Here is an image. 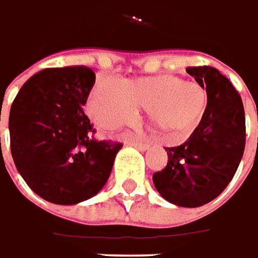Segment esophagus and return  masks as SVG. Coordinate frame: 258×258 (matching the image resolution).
<instances>
[{
	"instance_id": "obj_1",
	"label": "esophagus",
	"mask_w": 258,
	"mask_h": 258,
	"mask_svg": "<svg viewBox=\"0 0 258 258\" xmlns=\"http://www.w3.org/2000/svg\"><path fill=\"white\" fill-rule=\"evenodd\" d=\"M132 146H135V147L140 150V151H146V150L150 149V144H147V143H139V142H132Z\"/></svg>"
}]
</instances>
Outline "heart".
Returning a JSON list of instances; mask_svg holds the SVG:
<instances>
[{"instance_id":"b5f03b06","label":"heart","mask_w":258,"mask_h":258,"mask_svg":"<svg viewBox=\"0 0 258 258\" xmlns=\"http://www.w3.org/2000/svg\"><path fill=\"white\" fill-rule=\"evenodd\" d=\"M207 93L202 86L178 76L160 75L129 80L111 78L96 82L86 101V112L103 129H115L146 109L155 131L169 142L182 143L196 132L207 112Z\"/></svg>"}]
</instances>
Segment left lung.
I'll return each mask as SVG.
<instances>
[{
	"label": "left lung",
	"instance_id": "left-lung-1",
	"mask_svg": "<svg viewBox=\"0 0 258 258\" xmlns=\"http://www.w3.org/2000/svg\"><path fill=\"white\" fill-rule=\"evenodd\" d=\"M186 72L207 91V112L187 142L165 147L167 167L153 182L167 202L195 208L220 196L233 178L244 151L246 120L242 98L218 69L191 67Z\"/></svg>",
	"mask_w": 258,
	"mask_h": 258
}]
</instances>
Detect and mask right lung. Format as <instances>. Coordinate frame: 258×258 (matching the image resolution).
Here are the masks:
<instances>
[{
    "label": "right lung",
    "instance_id": "obj_1",
    "mask_svg": "<svg viewBox=\"0 0 258 258\" xmlns=\"http://www.w3.org/2000/svg\"><path fill=\"white\" fill-rule=\"evenodd\" d=\"M96 82L87 67L38 72L15 97L9 112L11 153L18 172L47 202L72 206L96 196L122 144L91 138L83 105Z\"/></svg>",
    "mask_w": 258,
    "mask_h": 258
}]
</instances>
